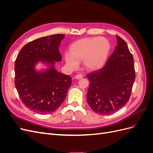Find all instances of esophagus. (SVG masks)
Segmentation results:
<instances>
[{
    "mask_svg": "<svg viewBox=\"0 0 153 153\" xmlns=\"http://www.w3.org/2000/svg\"><path fill=\"white\" fill-rule=\"evenodd\" d=\"M75 79H76V80H79V79H81V78H83V75H81V74H78V75H76L75 76Z\"/></svg>",
    "mask_w": 153,
    "mask_h": 153,
    "instance_id": "obj_1",
    "label": "esophagus"
}]
</instances>
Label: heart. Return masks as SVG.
Segmentation results:
<instances>
[{
	"label": "heart",
	"instance_id": "b5f03b06",
	"mask_svg": "<svg viewBox=\"0 0 153 153\" xmlns=\"http://www.w3.org/2000/svg\"><path fill=\"white\" fill-rule=\"evenodd\" d=\"M110 49V41L105 38H83L71 46V53H66L64 58L68 66L71 69H76L79 65V62L84 61L87 69L96 70L105 64Z\"/></svg>",
	"mask_w": 153,
	"mask_h": 153
}]
</instances>
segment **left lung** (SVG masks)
<instances>
[{"mask_svg":"<svg viewBox=\"0 0 153 153\" xmlns=\"http://www.w3.org/2000/svg\"><path fill=\"white\" fill-rule=\"evenodd\" d=\"M117 47L105 66L88 74L87 103L94 112L108 115L127 103L135 79L134 60L126 43L117 36Z\"/></svg>","mask_w":153,"mask_h":153,"instance_id":"left-lung-1","label":"left lung"}]
</instances>
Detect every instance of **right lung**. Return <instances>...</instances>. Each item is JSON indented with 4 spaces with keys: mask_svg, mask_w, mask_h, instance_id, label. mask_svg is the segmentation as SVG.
Masks as SVG:
<instances>
[{
    "mask_svg": "<svg viewBox=\"0 0 153 153\" xmlns=\"http://www.w3.org/2000/svg\"><path fill=\"white\" fill-rule=\"evenodd\" d=\"M64 34L45 36L23 47L16 57V89L22 102L41 114L55 112L65 100L71 78L57 71L55 62L62 60L59 47ZM39 64L42 68H36Z\"/></svg>",
    "mask_w": 153,
    "mask_h": 153,
    "instance_id": "right-lung-1",
    "label": "right lung"
}]
</instances>
